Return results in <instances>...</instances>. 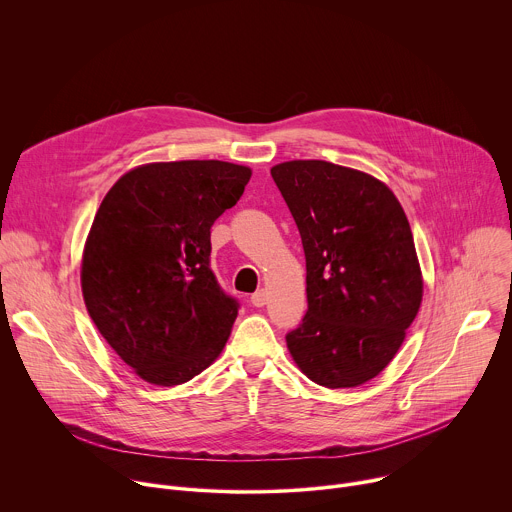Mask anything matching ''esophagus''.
I'll use <instances>...</instances> for the list:
<instances>
[{"label": "esophagus", "instance_id": "esophagus-1", "mask_svg": "<svg viewBox=\"0 0 512 512\" xmlns=\"http://www.w3.org/2000/svg\"><path fill=\"white\" fill-rule=\"evenodd\" d=\"M251 304H253L255 308H263V306L267 304V291H265V289L255 291V294L251 296Z\"/></svg>", "mask_w": 512, "mask_h": 512}]
</instances>
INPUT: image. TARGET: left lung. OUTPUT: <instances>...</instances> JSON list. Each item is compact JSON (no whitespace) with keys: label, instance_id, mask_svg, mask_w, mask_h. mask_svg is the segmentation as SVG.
Wrapping results in <instances>:
<instances>
[{"label":"left lung","instance_id":"left-lung-1","mask_svg":"<svg viewBox=\"0 0 512 512\" xmlns=\"http://www.w3.org/2000/svg\"><path fill=\"white\" fill-rule=\"evenodd\" d=\"M271 176L306 253L308 312L285 336L298 369L328 389L387 369L423 300L403 206L375 176L324 160H291Z\"/></svg>","mask_w":512,"mask_h":512}]
</instances>
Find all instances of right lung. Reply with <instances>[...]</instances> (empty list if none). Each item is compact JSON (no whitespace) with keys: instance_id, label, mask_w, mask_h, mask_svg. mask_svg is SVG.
<instances>
[{"instance_id":"add662e5","label":"right lung","mask_w":512,"mask_h":512,"mask_svg":"<svg viewBox=\"0 0 512 512\" xmlns=\"http://www.w3.org/2000/svg\"><path fill=\"white\" fill-rule=\"evenodd\" d=\"M251 168L221 160L143 164L105 194L81 261L87 312L150 385L174 387L223 352L239 304L210 271V227Z\"/></svg>"}]
</instances>
